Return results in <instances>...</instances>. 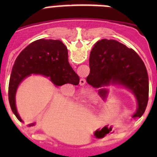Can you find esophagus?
<instances>
[{
  "label": "esophagus",
  "instance_id": "1",
  "mask_svg": "<svg viewBox=\"0 0 157 157\" xmlns=\"http://www.w3.org/2000/svg\"><path fill=\"white\" fill-rule=\"evenodd\" d=\"M80 84L81 85V86H83V85L86 84V80H85V79H80Z\"/></svg>",
  "mask_w": 157,
  "mask_h": 157
}]
</instances>
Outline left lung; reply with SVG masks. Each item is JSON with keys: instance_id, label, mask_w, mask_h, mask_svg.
I'll return each mask as SVG.
<instances>
[{"instance_id": "8db88e82", "label": "left lung", "mask_w": 157, "mask_h": 157, "mask_svg": "<svg viewBox=\"0 0 157 157\" xmlns=\"http://www.w3.org/2000/svg\"><path fill=\"white\" fill-rule=\"evenodd\" d=\"M90 68L89 84L95 88L110 83L123 85L137 98L138 108L133 117L143 115L148 102V74L144 61L132 48L113 39L98 41L90 52ZM106 93L105 89L99 90L103 97Z\"/></svg>"}]
</instances>
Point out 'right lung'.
Segmentation results:
<instances>
[{
  "instance_id": "right-lung-1",
  "label": "right lung",
  "mask_w": 157,
  "mask_h": 157,
  "mask_svg": "<svg viewBox=\"0 0 157 157\" xmlns=\"http://www.w3.org/2000/svg\"><path fill=\"white\" fill-rule=\"evenodd\" d=\"M32 74L48 77L56 86L65 83L79 84L80 78L68 62L67 47L60 40L39 39L23 49L14 62L8 87V99L12 112L21 118L15 105V94L19 84ZM32 125V124H31Z\"/></svg>"
}]
</instances>
